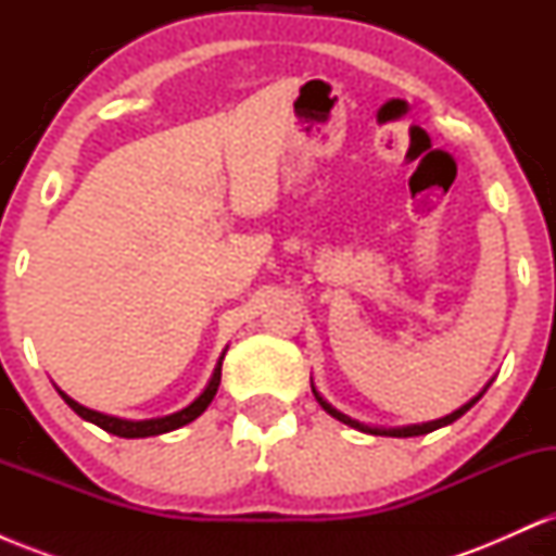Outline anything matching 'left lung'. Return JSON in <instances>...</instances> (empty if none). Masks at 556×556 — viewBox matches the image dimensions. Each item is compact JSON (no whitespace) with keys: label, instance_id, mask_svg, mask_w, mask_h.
I'll list each match as a JSON object with an SVG mask.
<instances>
[{"label":"left lung","instance_id":"8db88e82","mask_svg":"<svg viewBox=\"0 0 556 556\" xmlns=\"http://www.w3.org/2000/svg\"><path fill=\"white\" fill-rule=\"evenodd\" d=\"M311 389H314V384H311ZM314 394H316V400H318V405L324 407V410L329 413L331 418H337V420H342V424H348V426H353V429H358V431H366V433H384V437H420V433H429V431H437V429H442V426H450V424H455L457 418L460 416H465V413L470 410V407L476 405L478 400H481V394H478V397H473L470 402H465V405L460 407V410H455V413H450V416H444V418H439V420H431V424H420V426H405V429H368V426H363V424H358V420H353V418H348L344 416V413H340V410H334V407L329 405L327 400L321 397V394L316 392L314 389Z\"/></svg>","mask_w":556,"mask_h":556}]
</instances>
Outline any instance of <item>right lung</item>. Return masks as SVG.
I'll use <instances>...</instances> for the list:
<instances>
[{
  "instance_id": "1",
  "label": "right lung",
  "mask_w": 556,
  "mask_h": 556,
  "mask_svg": "<svg viewBox=\"0 0 556 556\" xmlns=\"http://www.w3.org/2000/svg\"><path fill=\"white\" fill-rule=\"evenodd\" d=\"M222 361H225V355H222L219 363H216L214 368V376L212 381H208V387L203 389V394L198 397L195 402H190L188 407L180 413H172V416H164V418H151V420H123V418H114V416H104V413H96V410H88V407H83L75 402L73 397H67L65 392L62 394V400L67 402L70 407H73L75 413L83 420H91V424L99 426V429L114 433V437H123V439H143V437H159V433H167V431H175L180 429V426L190 424V420H195L201 416L203 410L208 407V402L214 400L216 389H219V381H222Z\"/></svg>"
}]
</instances>
